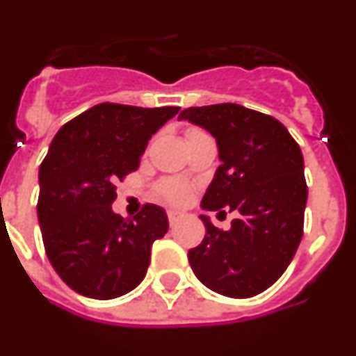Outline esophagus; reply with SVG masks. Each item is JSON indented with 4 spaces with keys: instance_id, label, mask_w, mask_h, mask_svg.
<instances>
[{
    "instance_id": "esophagus-1",
    "label": "esophagus",
    "mask_w": 356,
    "mask_h": 356,
    "mask_svg": "<svg viewBox=\"0 0 356 356\" xmlns=\"http://www.w3.org/2000/svg\"><path fill=\"white\" fill-rule=\"evenodd\" d=\"M168 219H169V222H171V226H175L176 222H178L181 219V213L176 212V210H169V212H168Z\"/></svg>"
}]
</instances>
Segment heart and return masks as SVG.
Instances as JSON below:
<instances>
[{"label":"heart","mask_w":356,"mask_h":356,"mask_svg":"<svg viewBox=\"0 0 356 356\" xmlns=\"http://www.w3.org/2000/svg\"><path fill=\"white\" fill-rule=\"evenodd\" d=\"M193 131L197 130L191 128L187 134H193ZM156 194L168 203H172V205H184L193 196V187H191L188 181L180 180V178H163L156 185Z\"/></svg>","instance_id":"heart-1"}]
</instances>
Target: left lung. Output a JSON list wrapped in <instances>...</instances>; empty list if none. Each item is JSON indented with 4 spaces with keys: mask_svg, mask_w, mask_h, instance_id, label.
Segmentation results:
<instances>
[{
    "mask_svg": "<svg viewBox=\"0 0 356 356\" xmlns=\"http://www.w3.org/2000/svg\"><path fill=\"white\" fill-rule=\"evenodd\" d=\"M180 119L210 131L219 147L221 165L201 207L238 213L228 232L201 216L207 235L188 250V264L217 294H260L284 275L303 237L308 188L300 146L278 119L235 103L191 106Z\"/></svg>",
    "mask_w": 356,
    "mask_h": 356,
    "instance_id": "obj_1",
    "label": "left lung"
}]
</instances>
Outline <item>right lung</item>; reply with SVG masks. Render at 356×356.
Wrapping results in <instances>:
<instances>
[{
    "label": "right lung",
    "instance_id": "obj_1",
    "mask_svg": "<svg viewBox=\"0 0 356 356\" xmlns=\"http://www.w3.org/2000/svg\"><path fill=\"white\" fill-rule=\"evenodd\" d=\"M178 110L99 103L51 140L39 169L37 216L53 269L78 294L112 300L146 276L168 216L151 203L134 219L114 213L115 184L137 171L151 135Z\"/></svg>",
    "mask_w": 356,
    "mask_h": 356
}]
</instances>
